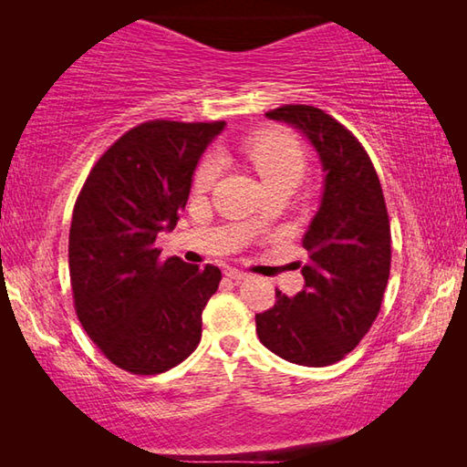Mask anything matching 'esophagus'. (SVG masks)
Segmentation results:
<instances>
[{"mask_svg": "<svg viewBox=\"0 0 467 467\" xmlns=\"http://www.w3.org/2000/svg\"><path fill=\"white\" fill-rule=\"evenodd\" d=\"M224 274H226L231 280H244V278H247V274H244L243 270H236V267H228V270H226Z\"/></svg>", "mask_w": 467, "mask_h": 467, "instance_id": "obj_1", "label": "esophagus"}]
</instances>
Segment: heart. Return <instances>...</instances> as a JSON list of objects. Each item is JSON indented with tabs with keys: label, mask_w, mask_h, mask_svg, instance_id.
<instances>
[{
	"label": "heart",
	"mask_w": 467,
	"mask_h": 467,
	"mask_svg": "<svg viewBox=\"0 0 467 467\" xmlns=\"http://www.w3.org/2000/svg\"><path fill=\"white\" fill-rule=\"evenodd\" d=\"M243 152L267 187H296L306 171L305 146L288 131H265L253 136L244 141ZM218 172L220 158L216 154L205 156L195 171L193 187L197 192H205L214 185Z\"/></svg>",
	"instance_id": "b5f03b06"
}]
</instances>
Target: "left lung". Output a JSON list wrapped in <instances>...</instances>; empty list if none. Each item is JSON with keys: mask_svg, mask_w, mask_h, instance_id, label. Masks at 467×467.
Returning a JSON list of instances; mask_svg holds the SVG:
<instances>
[{"mask_svg": "<svg viewBox=\"0 0 467 467\" xmlns=\"http://www.w3.org/2000/svg\"><path fill=\"white\" fill-rule=\"evenodd\" d=\"M311 140L326 172L319 212L303 236L305 288L275 290L272 309L255 315L262 344L303 367H327L358 346L381 311L391 267V228L381 183L350 130L309 105L265 113Z\"/></svg>", "mask_w": 467, "mask_h": 467, "instance_id": "left-lung-1", "label": "left lung"}]
</instances>
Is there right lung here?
I'll return each instance as SVG.
<instances>
[{
  "label": "right lung",
  "instance_id": "obj_1",
  "mask_svg": "<svg viewBox=\"0 0 467 467\" xmlns=\"http://www.w3.org/2000/svg\"><path fill=\"white\" fill-rule=\"evenodd\" d=\"M224 121L140 123L86 177L69 226L74 306L99 350L133 375L164 373L202 339L216 265L161 259L156 236L185 210L192 175Z\"/></svg>",
  "mask_w": 467,
  "mask_h": 467
}]
</instances>
